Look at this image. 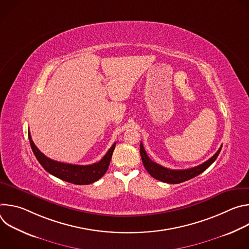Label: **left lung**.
Masks as SVG:
<instances>
[{
  "label": "left lung",
  "mask_w": 249,
  "mask_h": 249,
  "mask_svg": "<svg viewBox=\"0 0 249 249\" xmlns=\"http://www.w3.org/2000/svg\"><path fill=\"white\" fill-rule=\"evenodd\" d=\"M222 147L218 150V152L213 156L211 159H209L207 161L203 162L202 164L188 168V169H181V170H174V169H169L166 167H163L155 161H153L147 155L143 144L141 143L140 145V154L142 158V161H143V164L147 171L154 177V178L165 182V183H170V184H177V183H181L186 180H189L193 177L199 175L203 171H205L213 162L216 160L218 158Z\"/></svg>",
  "instance_id": "1"
}]
</instances>
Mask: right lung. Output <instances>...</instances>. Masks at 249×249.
<instances>
[{
	"label": "right lung",
	"mask_w": 249,
	"mask_h": 249,
	"mask_svg": "<svg viewBox=\"0 0 249 249\" xmlns=\"http://www.w3.org/2000/svg\"><path fill=\"white\" fill-rule=\"evenodd\" d=\"M28 139L35 158L37 159L39 163L47 172L64 181L78 185L90 184L101 178L106 170L108 169L112 154L116 145V143H114L99 161L89 165H79L64 163L47 158L34 145L29 132Z\"/></svg>",
	"instance_id": "add662e5"
}]
</instances>
